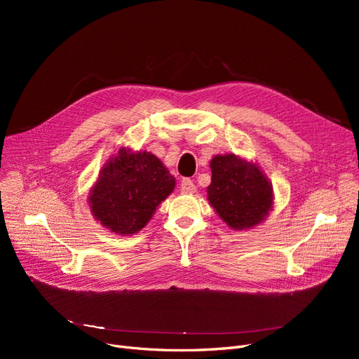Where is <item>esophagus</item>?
I'll return each mask as SVG.
<instances>
[{"instance_id": "esophagus-1", "label": "esophagus", "mask_w": 359, "mask_h": 359, "mask_svg": "<svg viewBox=\"0 0 359 359\" xmlns=\"http://www.w3.org/2000/svg\"><path fill=\"white\" fill-rule=\"evenodd\" d=\"M180 191L183 194H195L196 192V186L191 179H183L180 183Z\"/></svg>"}]
</instances>
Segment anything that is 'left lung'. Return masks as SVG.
I'll return each instance as SVG.
<instances>
[{
    "mask_svg": "<svg viewBox=\"0 0 359 359\" xmlns=\"http://www.w3.org/2000/svg\"><path fill=\"white\" fill-rule=\"evenodd\" d=\"M208 201L230 229L256 227L273 208V189L260 167L234 154L215 156L211 163Z\"/></svg>",
    "mask_w": 359,
    "mask_h": 359,
    "instance_id": "1",
    "label": "left lung"
}]
</instances>
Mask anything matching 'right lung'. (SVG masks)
Returning <instances> with one entry per match:
<instances>
[{
	"instance_id": "obj_1",
	"label": "right lung",
	"mask_w": 359,
	"mask_h": 359,
	"mask_svg": "<svg viewBox=\"0 0 359 359\" xmlns=\"http://www.w3.org/2000/svg\"><path fill=\"white\" fill-rule=\"evenodd\" d=\"M175 186L176 179L158 157L122 147L91 187L90 211L109 231L132 236L145 227Z\"/></svg>"
}]
</instances>
